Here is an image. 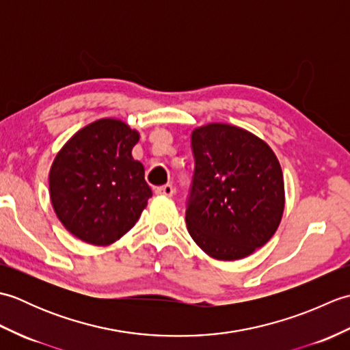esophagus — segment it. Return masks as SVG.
Instances as JSON below:
<instances>
[{"label":"esophagus","instance_id":"esophagus-1","mask_svg":"<svg viewBox=\"0 0 350 350\" xmlns=\"http://www.w3.org/2000/svg\"><path fill=\"white\" fill-rule=\"evenodd\" d=\"M156 194L158 196H165V197H171L174 194V188H173V185H163V187H159V188H156Z\"/></svg>","mask_w":350,"mask_h":350}]
</instances>
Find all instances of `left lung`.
<instances>
[{
	"label": "left lung",
	"mask_w": 350,
	"mask_h": 350,
	"mask_svg": "<svg viewBox=\"0 0 350 350\" xmlns=\"http://www.w3.org/2000/svg\"><path fill=\"white\" fill-rule=\"evenodd\" d=\"M196 159L187 226L217 260L248 257L271 239L284 212V179L272 148L254 133L209 123L191 133Z\"/></svg>",
	"instance_id": "obj_1"
}]
</instances>
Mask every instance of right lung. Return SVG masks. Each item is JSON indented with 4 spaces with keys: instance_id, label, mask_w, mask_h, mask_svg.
Listing matches in <instances>:
<instances>
[{
    "instance_id": "add662e5",
    "label": "right lung",
    "mask_w": 350,
    "mask_h": 350,
    "mask_svg": "<svg viewBox=\"0 0 350 350\" xmlns=\"http://www.w3.org/2000/svg\"><path fill=\"white\" fill-rule=\"evenodd\" d=\"M139 133L117 118L84 126L57 153L49 196L64 228L107 247L135 226L152 197L144 167L132 158Z\"/></svg>"
}]
</instances>
